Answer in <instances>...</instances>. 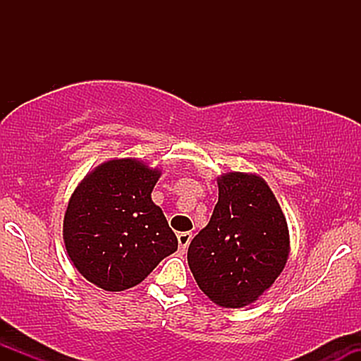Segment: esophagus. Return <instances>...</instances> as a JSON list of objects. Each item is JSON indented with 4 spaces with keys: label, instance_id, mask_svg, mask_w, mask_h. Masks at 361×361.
I'll list each match as a JSON object with an SVG mask.
<instances>
[{
    "label": "esophagus",
    "instance_id": "esophagus-1",
    "mask_svg": "<svg viewBox=\"0 0 361 361\" xmlns=\"http://www.w3.org/2000/svg\"><path fill=\"white\" fill-rule=\"evenodd\" d=\"M190 241H192V233H178V246H180L181 252L186 251Z\"/></svg>",
    "mask_w": 361,
    "mask_h": 361
}]
</instances>
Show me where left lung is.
Here are the masks:
<instances>
[{"label":"left lung","mask_w":361,"mask_h":361,"mask_svg":"<svg viewBox=\"0 0 361 361\" xmlns=\"http://www.w3.org/2000/svg\"><path fill=\"white\" fill-rule=\"evenodd\" d=\"M219 202L190 243L188 264L214 304L239 309L263 295L283 271L290 252L287 219L258 175L224 173Z\"/></svg>","instance_id":"8db88e82"}]
</instances>
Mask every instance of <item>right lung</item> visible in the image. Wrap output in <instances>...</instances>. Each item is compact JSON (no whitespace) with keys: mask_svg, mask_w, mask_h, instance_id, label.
I'll list each match as a JSON object with an SVG mask.
<instances>
[{"mask_svg":"<svg viewBox=\"0 0 361 361\" xmlns=\"http://www.w3.org/2000/svg\"><path fill=\"white\" fill-rule=\"evenodd\" d=\"M161 171L134 157L111 159L88 173L64 214L66 251L76 270L106 292L140 283L178 239L151 193Z\"/></svg>","mask_w":361,"mask_h":361,"instance_id":"add662e5","label":"right lung"}]
</instances>
